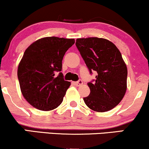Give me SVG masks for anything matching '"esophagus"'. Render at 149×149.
Returning <instances> with one entry per match:
<instances>
[{
  "label": "esophagus",
  "instance_id": "obj_1",
  "mask_svg": "<svg viewBox=\"0 0 149 149\" xmlns=\"http://www.w3.org/2000/svg\"><path fill=\"white\" fill-rule=\"evenodd\" d=\"M83 81H82L81 80H78V81H77V82H75L74 83V84L76 85V86H80V85H83Z\"/></svg>",
  "mask_w": 149,
  "mask_h": 149
}]
</instances>
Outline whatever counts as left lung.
Returning a JSON list of instances; mask_svg holds the SVG:
<instances>
[{"instance_id":"1","label":"left lung","mask_w":149,"mask_h":149,"mask_svg":"<svg viewBox=\"0 0 149 149\" xmlns=\"http://www.w3.org/2000/svg\"><path fill=\"white\" fill-rule=\"evenodd\" d=\"M76 45L90 70L97 72L94 83H88L90 95L83 98L85 104L97 112L116 107L127 90V69L118 47L105 38H77Z\"/></svg>"}]
</instances>
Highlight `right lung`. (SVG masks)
Segmentation results:
<instances>
[{
	"mask_svg": "<svg viewBox=\"0 0 149 149\" xmlns=\"http://www.w3.org/2000/svg\"><path fill=\"white\" fill-rule=\"evenodd\" d=\"M75 42L73 38L55 36L36 40L27 47L18 66L22 94L32 107L52 111L61 104L71 85L61 72L65 53Z\"/></svg>",
	"mask_w": 149,
	"mask_h": 149,
	"instance_id": "1",
	"label": "right lung"
}]
</instances>
